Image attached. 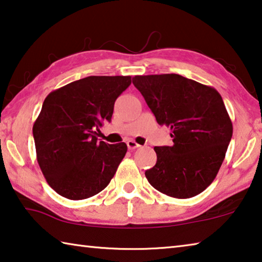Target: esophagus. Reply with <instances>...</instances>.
Returning <instances> with one entry per match:
<instances>
[{
    "label": "esophagus",
    "mask_w": 262,
    "mask_h": 262,
    "mask_svg": "<svg viewBox=\"0 0 262 262\" xmlns=\"http://www.w3.org/2000/svg\"><path fill=\"white\" fill-rule=\"evenodd\" d=\"M127 147L129 150H134L136 148H140V144H137L135 141L129 140V141H127Z\"/></svg>",
    "instance_id": "1"
}]
</instances>
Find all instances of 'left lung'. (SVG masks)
<instances>
[{"label":"left lung","instance_id":"8db88e82","mask_svg":"<svg viewBox=\"0 0 262 262\" xmlns=\"http://www.w3.org/2000/svg\"><path fill=\"white\" fill-rule=\"evenodd\" d=\"M133 84L173 139L171 147H155L156 165L145 171L150 185L177 199L200 194L216 178L232 137L221 95L177 74L135 76Z\"/></svg>","mask_w":262,"mask_h":262}]
</instances>
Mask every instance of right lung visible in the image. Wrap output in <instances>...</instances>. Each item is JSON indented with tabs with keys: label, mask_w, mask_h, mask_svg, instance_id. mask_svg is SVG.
Listing matches in <instances>:
<instances>
[{
	"label": "right lung",
	"mask_w": 262,
	"mask_h": 262,
	"mask_svg": "<svg viewBox=\"0 0 262 262\" xmlns=\"http://www.w3.org/2000/svg\"><path fill=\"white\" fill-rule=\"evenodd\" d=\"M130 76H89L52 91L33 125L37 161L61 196L83 200L101 192L127 152V144L97 141Z\"/></svg>",
	"instance_id": "obj_1"
}]
</instances>
